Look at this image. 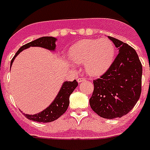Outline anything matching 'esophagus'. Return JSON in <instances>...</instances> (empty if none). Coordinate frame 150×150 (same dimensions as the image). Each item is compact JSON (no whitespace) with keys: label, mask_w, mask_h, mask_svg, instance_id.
Instances as JSON below:
<instances>
[{"label":"esophagus","mask_w":150,"mask_h":150,"mask_svg":"<svg viewBox=\"0 0 150 150\" xmlns=\"http://www.w3.org/2000/svg\"><path fill=\"white\" fill-rule=\"evenodd\" d=\"M77 81H79V82H81V81H86V78H83V77H80V78H78Z\"/></svg>","instance_id":"obj_1"}]
</instances>
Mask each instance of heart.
<instances>
[{
  "mask_svg": "<svg viewBox=\"0 0 150 150\" xmlns=\"http://www.w3.org/2000/svg\"><path fill=\"white\" fill-rule=\"evenodd\" d=\"M69 56L76 63L85 62L89 75H98L109 69L115 56V47L110 40H81L69 50Z\"/></svg>",
  "mask_w": 150,
  "mask_h": 150,
  "instance_id": "1",
  "label": "heart"
}]
</instances>
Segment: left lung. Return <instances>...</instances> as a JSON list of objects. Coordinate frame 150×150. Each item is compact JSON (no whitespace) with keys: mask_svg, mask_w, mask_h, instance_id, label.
<instances>
[{"mask_svg":"<svg viewBox=\"0 0 150 150\" xmlns=\"http://www.w3.org/2000/svg\"><path fill=\"white\" fill-rule=\"evenodd\" d=\"M119 54L104 74L93 80L89 99L92 109L105 119L121 118L132 110L140 97L142 67L133 47L109 37Z\"/></svg>","mask_w":150,"mask_h":150,"instance_id":"1","label":"left lung"}]
</instances>
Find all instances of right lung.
<instances>
[{"instance_id": "add662e5", "label": "right lung", "mask_w": 150, "mask_h": 150, "mask_svg": "<svg viewBox=\"0 0 150 150\" xmlns=\"http://www.w3.org/2000/svg\"><path fill=\"white\" fill-rule=\"evenodd\" d=\"M55 41L56 38L53 37H42L21 46L18 52H16L14 58H12L11 65L14 62V59L16 56L24 49H26L28 47L32 46V47H45L52 51L55 48ZM77 86L78 81L76 80H74L73 81H65L63 84L62 87L58 92V96L54 102L50 105L47 109L35 115H28L24 113V116L27 119L38 122H50L54 121L66 112L69 105L70 95L72 93V92Z\"/></svg>"}]
</instances>
